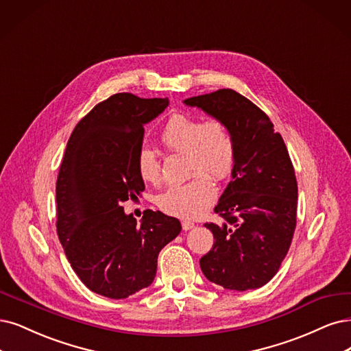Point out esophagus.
I'll list each match as a JSON object with an SVG mask.
<instances>
[{"label": "esophagus", "instance_id": "34e87169", "mask_svg": "<svg viewBox=\"0 0 351 351\" xmlns=\"http://www.w3.org/2000/svg\"><path fill=\"white\" fill-rule=\"evenodd\" d=\"M193 227H195V224H193L192 221H186V219H185V221H182V228H184L185 231H188V230H192Z\"/></svg>", "mask_w": 351, "mask_h": 351}]
</instances>
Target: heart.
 <instances>
[{"instance_id":"obj_1","label":"heart","mask_w":351,"mask_h":351,"mask_svg":"<svg viewBox=\"0 0 351 351\" xmlns=\"http://www.w3.org/2000/svg\"><path fill=\"white\" fill-rule=\"evenodd\" d=\"M160 141L167 149L186 153L188 173L195 178L166 188L158 197L159 208L179 218L202 215L217 198L210 178H226L234 165V140L228 127L218 119L202 121L195 115L175 114L166 121ZM136 166L146 184L156 185L160 180L159 158L149 146L140 147Z\"/></svg>"}]
</instances>
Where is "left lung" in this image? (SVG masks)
<instances>
[{"label":"left lung","mask_w":351,"mask_h":351,"mask_svg":"<svg viewBox=\"0 0 351 351\" xmlns=\"http://www.w3.org/2000/svg\"><path fill=\"white\" fill-rule=\"evenodd\" d=\"M221 120L234 140L231 180L215 206L221 224H204L214 236L201 257L202 274L230 291L257 289L274 278L296 226L298 185L287 146L269 117L232 89L184 101Z\"/></svg>","instance_id":"left-lung-1"}]
</instances>
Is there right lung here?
Instances as JSON below:
<instances>
[{
  "instance_id": "right-lung-1",
  "label": "right lung",
  "mask_w": 351,
  "mask_h": 351,
  "mask_svg": "<svg viewBox=\"0 0 351 351\" xmlns=\"http://www.w3.org/2000/svg\"><path fill=\"white\" fill-rule=\"evenodd\" d=\"M167 106L127 93L99 102L76 124L59 169L62 247L85 287L111 300L150 287L160 250L182 230L178 218L150 210L137 224L121 206L145 191L136 166L145 124Z\"/></svg>"
}]
</instances>
